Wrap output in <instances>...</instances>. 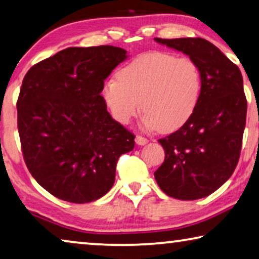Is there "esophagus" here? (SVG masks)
I'll use <instances>...</instances> for the list:
<instances>
[{"mask_svg":"<svg viewBox=\"0 0 259 259\" xmlns=\"http://www.w3.org/2000/svg\"><path fill=\"white\" fill-rule=\"evenodd\" d=\"M135 141H136L138 145H145L146 143L149 142V140H146L145 137H142V136H136V140H135Z\"/></svg>","mask_w":259,"mask_h":259,"instance_id":"obj_1","label":"esophagus"}]
</instances>
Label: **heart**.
<instances>
[{
    "label": "heart",
    "mask_w": 259,
    "mask_h": 259,
    "mask_svg": "<svg viewBox=\"0 0 259 259\" xmlns=\"http://www.w3.org/2000/svg\"><path fill=\"white\" fill-rule=\"evenodd\" d=\"M201 76L190 58L146 52L119 69L103 87V98L116 121L128 124L142 109L150 129L171 133L186 123L198 103Z\"/></svg>",
    "instance_id": "heart-1"
}]
</instances>
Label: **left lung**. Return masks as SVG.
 Masks as SVG:
<instances>
[{
    "label": "left lung",
    "mask_w": 259,
    "mask_h": 259,
    "mask_svg": "<svg viewBox=\"0 0 259 259\" xmlns=\"http://www.w3.org/2000/svg\"><path fill=\"white\" fill-rule=\"evenodd\" d=\"M154 40L187 55L201 76L194 113L179 130L158 141L165 159L154 178L168 196L201 199L230 178L240 159L246 119L242 73L203 38Z\"/></svg>",
    "instance_id": "obj_1"
}]
</instances>
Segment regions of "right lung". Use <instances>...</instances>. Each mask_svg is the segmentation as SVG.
Instances as JSON below:
<instances>
[{
  "label": "right lung",
  "instance_id": "1",
  "mask_svg": "<svg viewBox=\"0 0 259 259\" xmlns=\"http://www.w3.org/2000/svg\"><path fill=\"white\" fill-rule=\"evenodd\" d=\"M128 56L110 45L68 48L33 65L17 100V126L28 169L56 198L95 201L109 192L135 135L110 116L101 92Z\"/></svg>",
  "mask_w": 259,
  "mask_h": 259
}]
</instances>
